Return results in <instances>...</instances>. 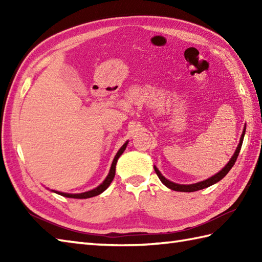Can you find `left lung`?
Returning <instances> with one entry per match:
<instances>
[{
  "mask_svg": "<svg viewBox=\"0 0 262 262\" xmlns=\"http://www.w3.org/2000/svg\"><path fill=\"white\" fill-rule=\"evenodd\" d=\"M244 134H246V125H244V128H243L242 135H241V138H240V143H238V145H237V147L235 149V152H234V154H233V157L231 158V160L229 161V163H227L220 172H217L216 174L208 178V179H206V180H203V181L197 182V183H192V185H180V183L172 182V181L166 179V178L162 176V173H161V172L159 171V169L155 165H154V170H155V172H157V174L159 177V179L161 180V182H162L165 187H168L169 189H171V190L182 191V192H192V191L200 190V189L207 188V187H209L211 185H215L216 182H219L220 180L223 179V178L227 173H229V171L232 169V166L234 165L235 161H236V159L238 157V153H240V149H241L242 143H243V138H244Z\"/></svg>",
  "mask_w": 262,
  "mask_h": 262,
  "instance_id": "1",
  "label": "left lung"
}]
</instances>
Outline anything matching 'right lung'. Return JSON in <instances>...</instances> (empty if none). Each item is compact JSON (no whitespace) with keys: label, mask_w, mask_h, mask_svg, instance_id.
Here are the masks:
<instances>
[{"label":"right lung","mask_w":262,"mask_h":262,"mask_svg":"<svg viewBox=\"0 0 262 262\" xmlns=\"http://www.w3.org/2000/svg\"><path fill=\"white\" fill-rule=\"evenodd\" d=\"M128 142H126L124 145H122L119 151L117 152L116 157L113 161V163H111V168L109 170V173L108 176L105 177V179L102 181V183H100V185L97 187L92 189V190H89V191H85V192H81V193H68V192H60V191H56V190H52L53 192H56L58 194H60V196H64V197H68V198H76V199H86V198H91V197H94V196H98V194L102 193L105 189H107L110 183L113 182L114 178H115V173H116V164H117V161H118L120 155L124 153V151L126 149V146H127Z\"/></svg>","instance_id":"right-lung-1"}]
</instances>
